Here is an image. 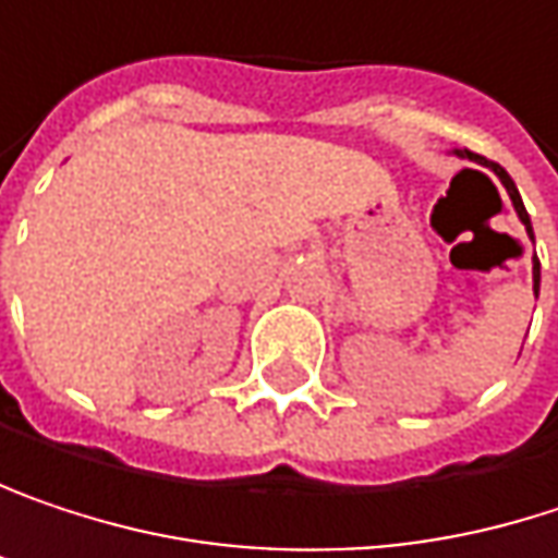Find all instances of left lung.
I'll return each instance as SVG.
<instances>
[{
    "instance_id": "left-lung-1",
    "label": "left lung",
    "mask_w": 558,
    "mask_h": 558,
    "mask_svg": "<svg viewBox=\"0 0 558 558\" xmlns=\"http://www.w3.org/2000/svg\"><path fill=\"white\" fill-rule=\"evenodd\" d=\"M456 157H462V160H472V163H478V167H488L492 173L501 179V185L508 189V195H511V202H514V211H518V218L523 221L526 234L533 238V228H530V215H526V208H523L521 192H518V185H514V179L508 175V170H505V167H498L495 160H485V157L472 154V150H456ZM536 289H539V259H536V253H533V292H536Z\"/></svg>"
}]
</instances>
